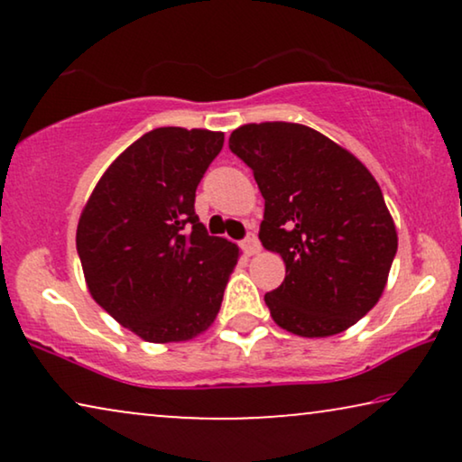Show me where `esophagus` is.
Wrapping results in <instances>:
<instances>
[{"mask_svg": "<svg viewBox=\"0 0 462 462\" xmlns=\"http://www.w3.org/2000/svg\"><path fill=\"white\" fill-rule=\"evenodd\" d=\"M242 248H244V252L248 256H252V254H256L258 250H261V244H258V237H256V233H248V236H245V239L242 242Z\"/></svg>", "mask_w": 462, "mask_h": 462, "instance_id": "1", "label": "esophagus"}]
</instances>
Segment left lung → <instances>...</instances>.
Masks as SVG:
<instances>
[{"mask_svg": "<svg viewBox=\"0 0 462 462\" xmlns=\"http://www.w3.org/2000/svg\"><path fill=\"white\" fill-rule=\"evenodd\" d=\"M229 149L264 198L258 237L286 263V280L264 294L275 324L307 338L357 324L381 299L397 252L370 170L302 124H245L233 130Z\"/></svg>", "mask_w": 462, "mask_h": 462, "instance_id": "obj_1", "label": "left lung"}]
</instances>
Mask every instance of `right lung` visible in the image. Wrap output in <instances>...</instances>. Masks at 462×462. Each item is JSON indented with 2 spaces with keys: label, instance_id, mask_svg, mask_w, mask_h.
<instances>
[{
  "label": "right lung",
  "instance_id": "right-lung-1",
  "mask_svg": "<svg viewBox=\"0 0 462 462\" xmlns=\"http://www.w3.org/2000/svg\"><path fill=\"white\" fill-rule=\"evenodd\" d=\"M223 132L155 128L106 168L81 210L78 254L92 299L147 343L206 332L239 248L208 236L195 189Z\"/></svg>",
  "mask_w": 462,
  "mask_h": 462
}]
</instances>
